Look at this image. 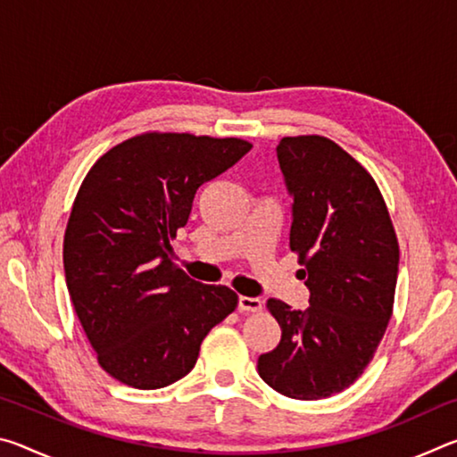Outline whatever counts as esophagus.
Segmentation results:
<instances>
[{
    "label": "esophagus",
    "instance_id": "1",
    "mask_svg": "<svg viewBox=\"0 0 457 457\" xmlns=\"http://www.w3.org/2000/svg\"><path fill=\"white\" fill-rule=\"evenodd\" d=\"M237 311L239 312H258V311H262V300L253 298V296H239Z\"/></svg>",
    "mask_w": 457,
    "mask_h": 457
}]
</instances>
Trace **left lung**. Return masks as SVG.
Returning a JSON list of instances; mask_svg holds the SVG:
<instances>
[{
  "mask_svg": "<svg viewBox=\"0 0 457 457\" xmlns=\"http://www.w3.org/2000/svg\"><path fill=\"white\" fill-rule=\"evenodd\" d=\"M292 197L290 247L311 306L296 311L270 298L282 328L258 373L292 399H324L361 377L389 324L399 245L377 185L365 169L324 137H284L276 146Z\"/></svg>",
  "mask_w": 457,
  "mask_h": 457,
  "instance_id": "left-lung-1",
  "label": "left lung"
}]
</instances>
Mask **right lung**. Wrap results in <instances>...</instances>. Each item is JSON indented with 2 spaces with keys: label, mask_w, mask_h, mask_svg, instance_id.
Instances as JSON below:
<instances>
[{
  "label": "right lung",
  "mask_w": 457,
  "mask_h": 457,
  "mask_svg": "<svg viewBox=\"0 0 457 457\" xmlns=\"http://www.w3.org/2000/svg\"><path fill=\"white\" fill-rule=\"evenodd\" d=\"M250 149L239 138L146 133L112 146L84 179L64 236L66 286L100 367L117 381H179L207 332L236 311L234 290L173 264L171 239L201 185Z\"/></svg>",
  "instance_id": "right-lung-1"
}]
</instances>
